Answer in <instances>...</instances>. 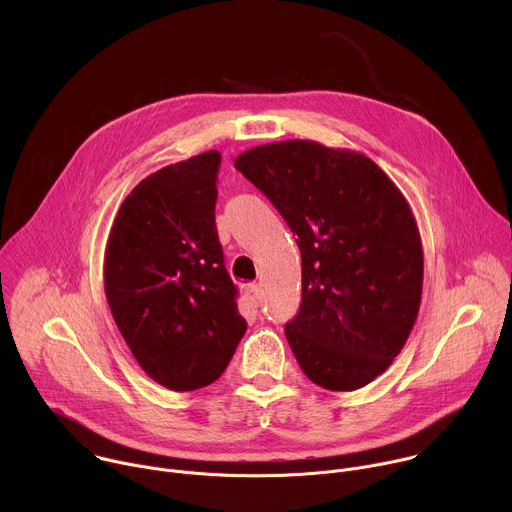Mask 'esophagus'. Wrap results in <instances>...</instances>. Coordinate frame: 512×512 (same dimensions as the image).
I'll return each mask as SVG.
<instances>
[{"label":"esophagus","instance_id":"1","mask_svg":"<svg viewBox=\"0 0 512 512\" xmlns=\"http://www.w3.org/2000/svg\"><path fill=\"white\" fill-rule=\"evenodd\" d=\"M245 296H247V300H249L253 306H259V302H261V289H259V285H257V283H249V285L245 287Z\"/></svg>","mask_w":512,"mask_h":512}]
</instances>
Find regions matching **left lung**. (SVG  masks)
<instances>
[{
  "mask_svg": "<svg viewBox=\"0 0 512 512\" xmlns=\"http://www.w3.org/2000/svg\"><path fill=\"white\" fill-rule=\"evenodd\" d=\"M298 235L302 306L285 338L306 377L356 391L389 369L417 320L423 251L415 216L367 156L289 139L237 156Z\"/></svg>",
  "mask_w": 512,
  "mask_h": 512,
  "instance_id": "8db88e82",
  "label": "left lung"
}]
</instances>
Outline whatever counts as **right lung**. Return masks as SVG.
<instances>
[{"label": "right lung", "mask_w": 512, "mask_h": 512, "mask_svg": "<svg viewBox=\"0 0 512 512\" xmlns=\"http://www.w3.org/2000/svg\"><path fill=\"white\" fill-rule=\"evenodd\" d=\"M221 154L210 150L141 180L105 249V294L139 367L172 391L214 383L247 322L218 243Z\"/></svg>", "instance_id": "obj_1"}]
</instances>
